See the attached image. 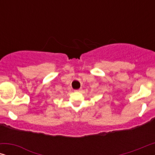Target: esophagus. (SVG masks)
<instances>
[{
  "mask_svg": "<svg viewBox=\"0 0 155 155\" xmlns=\"http://www.w3.org/2000/svg\"><path fill=\"white\" fill-rule=\"evenodd\" d=\"M82 90V87H80V89H78V90H75V91H76V92H79V91H80Z\"/></svg>",
  "mask_w": 155,
  "mask_h": 155,
  "instance_id": "esophagus-1",
  "label": "esophagus"
}]
</instances>
